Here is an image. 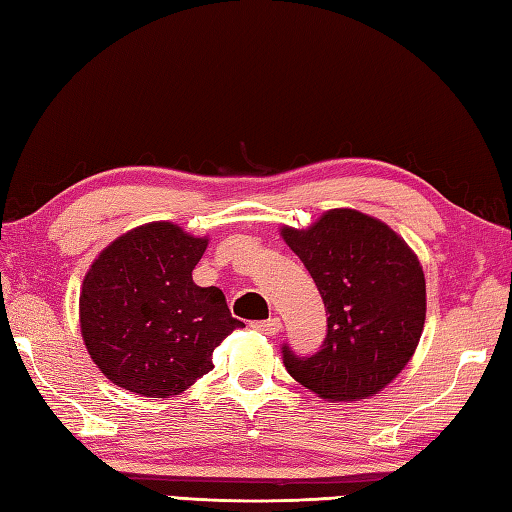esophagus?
<instances>
[{"label": "esophagus", "instance_id": "esophagus-1", "mask_svg": "<svg viewBox=\"0 0 512 512\" xmlns=\"http://www.w3.org/2000/svg\"><path fill=\"white\" fill-rule=\"evenodd\" d=\"M252 326L256 328V331H260V333H265V335H276V333H280V328H282V322H280V317H269V320H260V322H252Z\"/></svg>", "mask_w": 512, "mask_h": 512}]
</instances>
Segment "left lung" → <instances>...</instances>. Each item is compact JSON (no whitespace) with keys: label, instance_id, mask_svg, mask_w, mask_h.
Masks as SVG:
<instances>
[{"label":"left lung","instance_id":"8db88e82","mask_svg":"<svg viewBox=\"0 0 512 512\" xmlns=\"http://www.w3.org/2000/svg\"><path fill=\"white\" fill-rule=\"evenodd\" d=\"M280 234L309 269L328 315L315 355L282 346L285 368L326 401L381 392L412 359L425 326V274L416 254L388 225L350 208Z\"/></svg>","mask_w":512,"mask_h":512}]
</instances>
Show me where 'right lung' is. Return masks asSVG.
<instances>
[{
    "instance_id": "add662e5",
    "label": "right lung",
    "mask_w": 512,
    "mask_h": 512,
    "mask_svg": "<svg viewBox=\"0 0 512 512\" xmlns=\"http://www.w3.org/2000/svg\"><path fill=\"white\" fill-rule=\"evenodd\" d=\"M208 238L155 221L118 236L83 280L81 335L96 366L118 388L149 399L184 392L212 366V350L234 328L217 287L192 282Z\"/></svg>"
}]
</instances>
